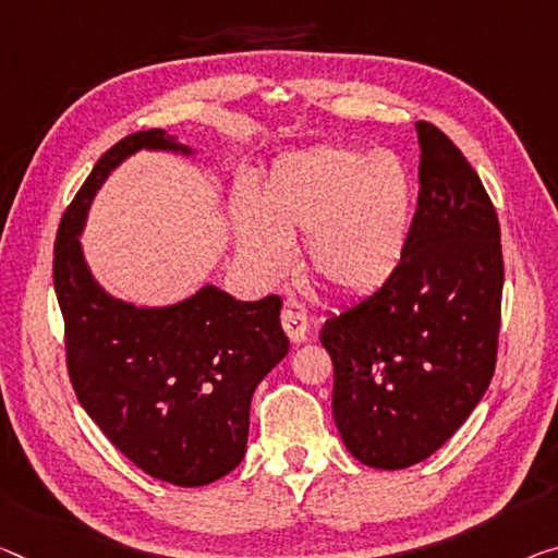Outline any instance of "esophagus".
<instances>
[{
	"label": "esophagus",
	"instance_id": "34e87169",
	"mask_svg": "<svg viewBox=\"0 0 558 558\" xmlns=\"http://www.w3.org/2000/svg\"><path fill=\"white\" fill-rule=\"evenodd\" d=\"M281 327H284L287 337L294 341V344L306 341V333H308L306 306L302 302H296V299H287L284 308H281Z\"/></svg>",
	"mask_w": 558,
	"mask_h": 558
}]
</instances>
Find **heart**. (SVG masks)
<instances>
[{"mask_svg":"<svg viewBox=\"0 0 558 558\" xmlns=\"http://www.w3.org/2000/svg\"><path fill=\"white\" fill-rule=\"evenodd\" d=\"M414 207V177L397 154L314 147L274 161L256 204L239 202L231 221L239 252L267 277L287 274L291 242L308 236L306 259L319 284L362 296L399 269Z\"/></svg>","mask_w":558,"mask_h":558,"instance_id":"1","label":"heart"}]
</instances>
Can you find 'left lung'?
Returning a JSON list of instances; mask_svg holds the SVG:
<instances>
[{
  "instance_id": "obj_1",
  "label": "left lung",
  "mask_w": 558,
  "mask_h": 558,
  "mask_svg": "<svg viewBox=\"0 0 558 558\" xmlns=\"http://www.w3.org/2000/svg\"><path fill=\"white\" fill-rule=\"evenodd\" d=\"M418 202L387 284L333 314V422L366 466L432 457L488 389L501 327V231L482 179L453 142L416 122Z\"/></svg>"
}]
</instances>
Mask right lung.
Wrapping results in <instances>:
<instances>
[{"label":"right lung","instance_id":"obj_1","mask_svg":"<svg viewBox=\"0 0 558 558\" xmlns=\"http://www.w3.org/2000/svg\"><path fill=\"white\" fill-rule=\"evenodd\" d=\"M194 157L165 130L114 144L64 211L54 291L76 399L107 439L159 482L204 486L244 459L254 389L289 351L281 299L236 302L204 284L182 302L136 306L94 279L82 250L94 196L136 151Z\"/></svg>","mask_w":558,"mask_h":558}]
</instances>
